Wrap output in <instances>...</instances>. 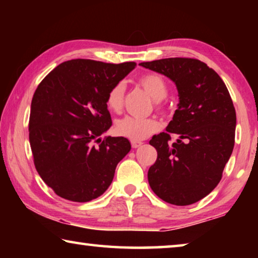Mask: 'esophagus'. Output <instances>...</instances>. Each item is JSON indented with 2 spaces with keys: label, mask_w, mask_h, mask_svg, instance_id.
<instances>
[{
  "label": "esophagus",
  "mask_w": 258,
  "mask_h": 258,
  "mask_svg": "<svg viewBox=\"0 0 258 258\" xmlns=\"http://www.w3.org/2000/svg\"><path fill=\"white\" fill-rule=\"evenodd\" d=\"M131 145H132V148H139L140 146L142 145L141 141H137V140H131Z\"/></svg>",
  "instance_id": "obj_1"
}]
</instances>
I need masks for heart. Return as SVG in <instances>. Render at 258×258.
Returning a JSON list of instances; mask_svg holds the SVG:
<instances>
[{"label":"heart","instance_id":"heart-1","mask_svg":"<svg viewBox=\"0 0 258 258\" xmlns=\"http://www.w3.org/2000/svg\"><path fill=\"white\" fill-rule=\"evenodd\" d=\"M138 84L155 100L157 108H161V100L167 97V83L159 74L148 73L140 76ZM125 99V86L123 83H116L109 89L106 97V106L112 112H119L123 108ZM159 130V123L152 118H137L125 116L116 121L115 132L120 137L131 140H142Z\"/></svg>","mask_w":258,"mask_h":258}]
</instances>
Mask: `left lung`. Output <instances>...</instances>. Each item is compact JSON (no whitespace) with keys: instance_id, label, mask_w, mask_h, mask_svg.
Listing matches in <instances>:
<instances>
[{"instance_id":"left-lung-1","label":"left lung","mask_w":258,"mask_h":258,"mask_svg":"<svg viewBox=\"0 0 258 258\" xmlns=\"http://www.w3.org/2000/svg\"><path fill=\"white\" fill-rule=\"evenodd\" d=\"M140 66L175 83L180 102L167 132L154 135L157 160L148 171L152 191L164 202L186 206L215 189L234 147L235 109L224 82L203 61L168 58ZM171 134L179 139L172 145Z\"/></svg>"}]
</instances>
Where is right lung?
Returning a JSON list of instances; mask_svg holds the SVG:
<instances>
[{
	"label": "right lung",
	"instance_id": "add662e5",
	"mask_svg": "<svg viewBox=\"0 0 258 258\" xmlns=\"http://www.w3.org/2000/svg\"><path fill=\"white\" fill-rule=\"evenodd\" d=\"M135 66L74 59L37 86L30 106V148L36 171L59 197L91 202L111 184L131 143L123 137L100 139L112 124L106 97Z\"/></svg>",
	"mask_w": 258,
	"mask_h": 258
}]
</instances>
